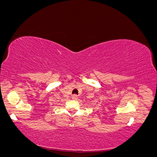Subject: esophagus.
Wrapping results in <instances>:
<instances>
[{
	"mask_svg": "<svg viewBox=\"0 0 157 157\" xmlns=\"http://www.w3.org/2000/svg\"><path fill=\"white\" fill-rule=\"evenodd\" d=\"M78 98V96L77 94H73L72 96V99H77Z\"/></svg>",
	"mask_w": 157,
	"mask_h": 157,
	"instance_id": "1",
	"label": "esophagus"
}]
</instances>
